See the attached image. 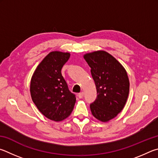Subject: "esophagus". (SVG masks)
Returning <instances> with one entry per match:
<instances>
[{
  "label": "esophagus",
  "instance_id": "1",
  "mask_svg": "<svg viewBox=\"0 0 158 158\" xmlns=\"http://www.w3.org/2000/svg\"><path fill=\"white\" fill-rule=\"evenodd\" d=\"M83 96H84V93L83 92L79 93L78 94H77V96H78L79 98H82V97H83Z\"/></svg>",
  "mask_w": 158,
  "mask_h": 158
}]
</instances>
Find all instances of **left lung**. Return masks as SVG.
I'll use <instances>...</instances> for the list:
<instances>
[{
    "mask_svg": "<svg viewBox=\"0 0 158 158\" xmlns=\"http://www.w3.org/2000/svg\"><path fill=\"white\" fill-rule=\"evenodd\" d=\"M91 68L97 97L90 105L94 117L107 122L117 116L128 97L130 82L126 69L108 52L97 51L84 55Z\"/></svg>",
    "mask_w": 158,
    "mask_h": 158,
    "instance_id": "8db88e82",
    "label": "left lung"
}]
</instances>
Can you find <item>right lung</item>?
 Listing matches in <instances>:
<instances>
[{"instance_id":"add662e5","label":"right lung","mask_w":158,"mask_h":158,"mask_svg":"<svg viewBox=\"0 0 158 158\" xmlns=\"http://www.w3.org/2000/svg\"><path fill=\"white\" fill-rule=\"evenodd\" d=\"M69 57V52H49L36 68L30 81L33 103L41 114L55 121L67 118L76 103V96L61 73Z\"/></svg>"}]
</instances>
